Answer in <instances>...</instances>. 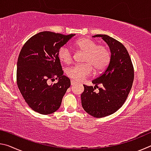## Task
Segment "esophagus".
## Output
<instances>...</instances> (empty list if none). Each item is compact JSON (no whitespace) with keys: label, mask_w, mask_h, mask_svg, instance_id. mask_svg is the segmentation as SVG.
<instances>
[{"label":"esophagus","mask_w":151,"mask_h":151,"mask_svg":"<svg viewBox=\"0 0 151 151\" xmlns=\"http://www.w3.org/2000/svg\"><path fill=\"white\" fill-rule=\"evenodd\" d=\"M70 84H71V85H75V84H76V82L75 81L72 80L70 81Z\"/></svg>","instance_id":"obj_1"}]
</instances>
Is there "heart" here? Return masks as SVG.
Listing matches in <instances>:
<instances>
[{
    "label": "heart",
    "instance_id": "b5f03b06",
    "mask_svg": "<svg viewBox=\"0 0 151 151\" xmlns=\"http://www.w3.org/2000/svg\"><path fill=\"white\" fill-rule=\"evenodd\" d=\"M75 47L78 50L85 52L82 65L71 66L66 70V75L76 81H81L91 75L93 68L94 72L100 73L108 66L111 54L108 48L104 45H97L94 40L88 38H82L76 40ZM59 60L65 64L72 61V52L68 47L63 46L58 52Z\"/></svg>",
    "mask_w": 151,
    "mask_h": 151
}]
</instances>
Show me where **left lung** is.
Returning <instances> with one entry per match:
<instances>
[{
  "mask_svg": "<svg viewBox=\"0 0 151 151\" xmlns=\"http://www.w3.org/2000/svg\"><path fill=\"white\" fill-rule=\"evenodd\" d=\"M92 37H101L111 51V60L105 71L92 83L95 86L83 85L81 94L83 109L96 118L109 116L121 108L132 88L134 79L133 66L124 46L106 35H96ZM98 84L103 87L99 88ZM99 91H94L96 87Z\"/></svg>",
  "mask_w": 151,
  "mask_h": 151,
  "instance_id": "8db88e82",
  "label": "left lung"
}]
</instances>
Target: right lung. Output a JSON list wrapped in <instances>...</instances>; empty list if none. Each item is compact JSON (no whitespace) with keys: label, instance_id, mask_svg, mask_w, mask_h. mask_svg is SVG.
Instances as JSON below:
<instances>
[{"label":"right lung","instance_id":"add662e5","mask_svg":"<svg viewBox=\"0 0 151 151\" xmlns=\"http://www.w3.org/2000/svg\"><path fill=\"white\" fill-rule=\"evenodd\" d=\"M75 35L40 32L28 40L20 50L17 62L18 87L29 106L40 114L57 111L70 87V81L63 75L58 52ZM55 76L58 83L48 84V79Z\"/></svg>","mask_w":151,"mask_h":151}]
</instances>
